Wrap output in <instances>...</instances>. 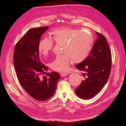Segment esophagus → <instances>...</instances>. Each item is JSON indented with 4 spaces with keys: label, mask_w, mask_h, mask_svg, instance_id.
Listing matches in <instances>:
<instances>
[{
    "label": "esophagus",
    "mask_w": 126,
    "mask_h": 126,
    "mask_svg": "<svg viewBox=\"0 0 126 126\" xmlns=\"http://www.w3.org/2000/svg\"><path fill=\"white\" fill-rule=\"evenodd\" d=\"M67 75H68V73H65V72H61L60 73V76L61 77H65Z\"/></svg>",
    "instance_id": "34e87169"
}]
</instances>
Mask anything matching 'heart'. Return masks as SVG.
I'll list each match as a JSON object with an SVG mask.
<instances>
[{
    "label": "heart",
    "instance_id": "heart-1",
    "mask_svg": "<svg viewBox=\"0 0 126 126\" xmlns=\"http://www.w3.org/2000/svg\"><path fill=\"white\" fill-rule=\"evenodd\" d=\"M52 40L57 44H63L62 56H57L50 64L55 70L64 72L68 70L73 61L75 63L83 61L89 55L93 43V36L88 31L65 28L59 29L51 32ZM54 43L47 38L40 42L38 49L40 54L47 55L52 50Z\"/></svg>",
    "mask_w": 126,
    "mask_h": 126
}]
</instances>
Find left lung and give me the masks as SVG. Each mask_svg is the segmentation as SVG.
<instances>
[{
    "mask_svg": "<svg viewBox=\"0 0 126 126\" xmlns=\"http://www.w3.org/2000/svg\"><path fill=\"white\" fill-rule=\"evenodd\" d=\"M97 39L89 55L76 68L83 72L81 84L75 89L77 95L87 100L97 94L103 89L109 78L111 67V52L106 38L96 32Z\"/></svg>",
    "mask_w": 126,
    "mask_h": 126,
    "instance_id": "1",
    "label": "left lung"
}]
</instances>
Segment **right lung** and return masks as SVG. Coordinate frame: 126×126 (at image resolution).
<instances>
[{
  "label": "right lung",
  "instance_id": "1",
  "mask_svg": "<svg viewBox=\"0 0 126 126\" xmlns=\"http://www.w3.org/2000/svg\"><path fill=\"white\" fill-rule=\"evenodd\" d=\"M48 26L29 30L17 43L14 52V64L18 81L25 91L32 98L44 101L55 93L60 77L58 72L42 76L48 67L39 57L38 46L43 33Z\"/></svg>",
  "mask_w": 126,
  "mask_h": 126
}]
</instances>
